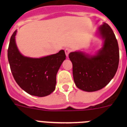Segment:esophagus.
Segmentation results:
<instances>
[{
	"label": "esophagus",
	"mask_w": 127,
	"mask_h": 127,
	"mask_svg": "<svg viewBox=\"0 0 127 127\" xmlns=\"http://www.w3.org/2000/svg\"><path fill=\"white\" fill-rule=\"evenodd\" d=\"M70 51H71V50H70V49H69V48H66L65 50V55L67 57L69 56V54L70 53Z\"/></svg>",
	"instance_id": "obj_1"
}]
</instances>
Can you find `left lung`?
I'll list each match as a JSON object with an SVG mask.
<instances>
[{"mask_svg": "<svg viewBox=\"0 0 127 127\" xmlns=\"http://www.w3.org/2000/svg\"><path fill=\"white\" fill-rule=\"evenodd\" d=\"M103 44L94 55L81 51L69 53L76 86L92 92L105 87L114 77L119 64V48L116 36L108 24L103 23L97 30Z\"/></svg>", "mask_w": 127, "mask_h": 127, "instance_id": "1", "label": "left lung"}]
</instances>
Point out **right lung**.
Masks as SVG:
<instances>
[{"label":"right lung","instance_id":"1","mask_svg":"<svg viewBox=\"0 0 127 127\" xmlns=\"http://www.w3.org/2000/svg\"><path fill=\"white\" fill-rule=\"evenodd\" d=\"M15 30L11 37L7 57L11 72L22 90L37 97H45L55 90L57 74L65 60L64 50L41 58L23 55L18 49Z\"/></svg>","mask_w":127,"mask_h":127}]
</instances>
